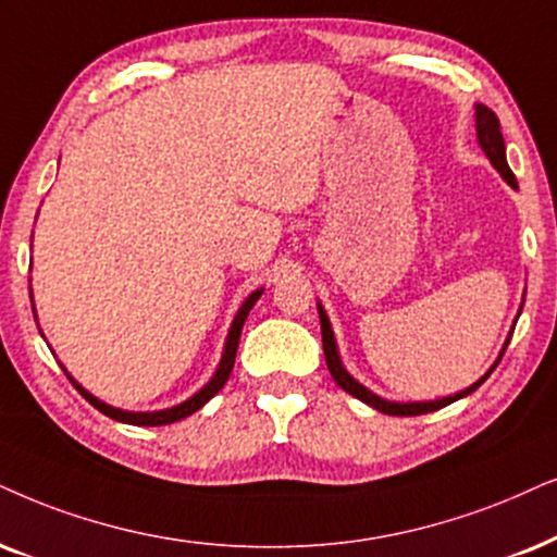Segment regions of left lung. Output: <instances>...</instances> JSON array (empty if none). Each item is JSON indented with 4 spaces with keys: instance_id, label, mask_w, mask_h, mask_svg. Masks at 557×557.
Returning a JSON list of instances; mask_svg holds the SVG:
<instances>
[{
    "instance_id": "8db88e82",
    "label": "left lung",
    "mask_w": 557,
    "mask_h": 557,
    "mask_svg": "<svg viewBox=\"0 0 557 557\" xmlns=\"http://www.w3.org/2000/svg\"><path fill=\"white\" fill-rule=\"evenodd\" d=\"M475 136H478V144H481L483 153H485V157H488L491 164H494L496 172L502 174L506 185L517 189V177H513L509 164H506V146H504V136H502V123H498V117L494 115V110H488V108H485V104H481V102H475ZM315 306H319L321 342H323V355H326V364H329L331 377H334L336 385H339L342 391H347L349 396L360 398L362 404L372 406V408H375V411L388 413V417H419V413L436 411V408H445V406L453 404V400H460V398L470 396V393H473V391L478 388V385L485 383V377H488L491 372H494L496 364L502 362L504 349L509 347V339H511V334H513V326H511V331H509V336H506L502 351H498L496 362L491 364V370L485 372V375H483L481 380H475V383L470 385V388L455 393V396H447V398H436V400H408V404H400V400H388V398L377 396V393H372L370 388H364L360 380H355V377L349 375L347 368H344L342 357H339V347H336V336H334V329H331L329 315H326V311H323L321 302H315ZM522 306H524V300H522ZM522 306H519V313H522ZM519 313H517V319H519ZM517 319H513V321H517Z\"/></svg>"
}]
</instances>
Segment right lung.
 Segmentation results:
<instances>
[{
  "instance_id": "right-lung-1",
  "label": "right lung",
  "mask_w": 557,
  "mask_h": 557,
  "mask_svg": "<svg viewBox=\"0 0 557 557\" xmlns=\"http://www.w3.org/2000/svg\"><path fill=\"white\" fill-rule=\"evenodd\" d=\"M264 293V287H257L255 293L249 295L242 302V308H238L234 321H231V329H228V336H226V344H223V355H221V362H218V368L213 372V377L208 380L206 385H202L200 391L195 393V396H189L187 400H182V404L172 406V408H161V411H125V408H115L110 404H104V400H100L97 396H91V393L84 388V385H79L74 380L72 372H69L66 368L61 364V370L66 372V377L72 380L74 388L82 393L84 398L89 400L91 406L97 408V411H102L104 417L115 419V421H123V424H133V426H164V424H174V421L185 419L189 417V413H195L197 408H202L208 404L210 398L215 396L218 391L226 385V380L231 375V370H234V360H236V349H238V339H242V329H244V321L246 315H249L251 308H255V302L259 300V295ZM30 300H33V287H30ZM33 313H35V302H33ZM35 321H38V313H35Z\"/></svg>"
}]
</instances>
